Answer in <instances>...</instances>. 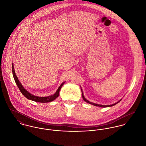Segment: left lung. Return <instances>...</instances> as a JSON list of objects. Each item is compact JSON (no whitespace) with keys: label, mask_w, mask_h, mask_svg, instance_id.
Here are the masks:
<instances>
[{"label":"left lung","mask_w":146,"mask_h":146,"mask_svg":"<svg viewBox=\"0 0 146 146\" xmlns=\"http://www.w3.org/2000/svg\"><path fill=\"white\" fill-rule=\"evenodd\" d=\"M81 90H82V97H83V98L84 101H85L86 102H87V103H88V104H93V105H94V106H99V107H111V106H114V105H115V104H118L119 102H120L121 101V100H120L119 101H118L117 102H116V103H115V104H111V105H102V104H94V103H92V102H90V101H88L85 97H84V96L83 95V91H82V88H81Z\"/></svg>","instance_id":"left-lung-1"}]
</instances>
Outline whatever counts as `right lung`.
Returning a JSON list of instances; mask_svg holds the SVG:
<instances>
[{"instance_id": "right-lung-1", "label": "right lung", "mask_w": 146, "mask_h": 146, "mask_svg": "<svg viewBox=\"0 0 146 146\" xmlns=\"http://www.w3.org/2000/svg\"><path fill=\"white\" fill-rule=\"evenodd\" d=\"M12 72H13V76L15 81L17 84L18 88H19L21 93L28 100H31V101H33L35 102H37L47 103V102H50L54 101L55 99H56L59 96L60 89H61L63 85L65 83V82H63L62 83V84L58 88L56 92L54 94L50 96H48V97H38V96H35L31 94L23 88V86L20 82L19 80L18 79V78L15 74V71L14 67H13V63H12Z\"/></svg>"}]
</instances>
